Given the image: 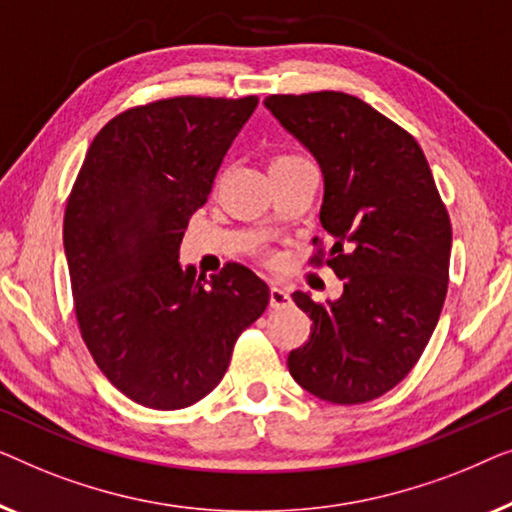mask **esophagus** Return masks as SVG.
I'll return each instance as SVG.
<instances>
[{
	"label": "esophagus",
	"instance_id": "1",
	"mask_svg": "<svg viewBox=\"0 0 512 512\" xmlns=\"http://www.w3.org/2000/svg\"><path fill=\"white\" fill-rule=\"evenodd\" d=\"M269 304L271 308H283L290 304V292L280 285H271V294H269Z\"/></svg>",
	"mask_w": 512,
	"mask_h": 512
}]
</instances>
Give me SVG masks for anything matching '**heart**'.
I'll return each instance as SVG.
<instances>
[{"label":"heart","instance_id":"b5f03b06","mask_svg":"<svg viewBox=\"0 0 512 512\" xmlns=\"http://www.w3.org/2000/svg\"><path fill=\"white\" fill-rule=\"evenodd\" d=\"M287 160H297V157H290V155H283V157H276V160H273L271 164H276V162H287Z\"/></svg>","mask_w":512,"mask_h":512}]
</instances>
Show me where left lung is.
<instances>
[{"mask_svg":"<svg viewBox=\"0 0 512 512\" xmlns=\"http://www.w3.org/2000/svg\"><path fill=\"white\" fill-rule=\"evenodd\" d=\"M320 164L327 264L343 294L292 299L313 320L287 357L292 378L331 403L383 397L408 376L434 334L448 292L452 227L422 148L345 92L264 99Z\"/></svg>","mask_w":512,"mask_h":512,"instance_id":"1","label":"left lung"}]
</instances>
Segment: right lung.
Here are the masks:
<instances>
[{"instance_id": "obj_1", "label": "right lung", "mask_w": 512, "mask_h": 512, "mask_svg": "<svg viewBox=\"0 0 512 512\" xmlns=\"http://www.w3.org/2000/svg\"><path fill=\"white\" fill-rule=\"evenodd\" d=\"M257 97H174L125 111L90 143L64 211L78 327L111 385L178 410L225 376L236 338L266 311L269 285L243 264L211 283L181 241Z\"/></svg>"}]
</instances>
